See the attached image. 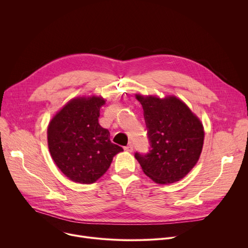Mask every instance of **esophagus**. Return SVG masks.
<instances>
[{"instance_id":"34e87169","label":"esophagus","mask_w":248,"mask_h":248,"mask_svg":"<svg viewBox=\"0 0 248 248\" xmlns=\"http://www.w3.org/2000/svg\"><path fill=\"white\" fill-rule=\"evenodd\" d=\"M133 150H134L133 144H128L127 146L124 147V151H126V152H133Z\"/></svg>"}]
</instances>
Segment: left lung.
<instances>
[{
	"mask_svg": "<svg viewBox=\"0 0 248 248\" xmlns=\"http://www.w3.org/2000/svg\"><path fill=\"white\" fill-rule=\"evenodd\" d=\"M141 103L150 148L137 152L142 171L155 183L171 184L184 178L202 152L204 131L198 117L175 96L161 99L137 94Z\"/></svg>",
	"mask_w": 248,
	"mask_h": 248,
	"instance_id": "1",
	"label": "left lung"
}]
</instances>
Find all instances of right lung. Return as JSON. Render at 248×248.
<instances>
[{"instance_id":"1","label":"right lung","mask_w":248,"mask_h":248,"mask_svg":"<svg viewBox=\"0 0 248 248\" xmlns=\"http://www.w3.org/2000/svg\"><path fill=\"white\" fill-rule=\"evenodd\" d=\"M101 97L70 100L49 124L48 147L61 172L73 182L90 184L109 168L123 150L112 144L108 128L98 123Z\"/></svg>"}]
</instances>
